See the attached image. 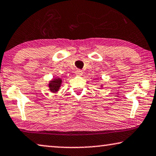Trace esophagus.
<instances>
[{"instance_id":"obj_1","label":"esophagus","mask_w":156,"mask_h":156,"mask_svg":"<svg viewBox=\"0 0 156 156\" xmlns=\"http://www.w3.org/2000/svg\"><path fill=\"white\" fill-rule=\"evenodd\" d=\"M76 74L77 76H82L83 72H82V71H80V70H76Z\"/></svg>"}]
</instances>
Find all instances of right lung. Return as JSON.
<instances>
[{
    "label": "right lung",
    "mask_w": 156,
    "mask_h": 156,
    "mask_svg": "<svg viewBox=\"0 0 156 156\" xmlns=\"http://www.w3.org/2000/svg\"><path fill=\"white\" fill-rule=\"evenodd\" d=\"M61 79L60 78H56L54 80L50 81V83H49V90L53 93H56L58 91L59 87L61 86Z\"/></svg>",
    "instance_id": "1"
}]
</instances>
